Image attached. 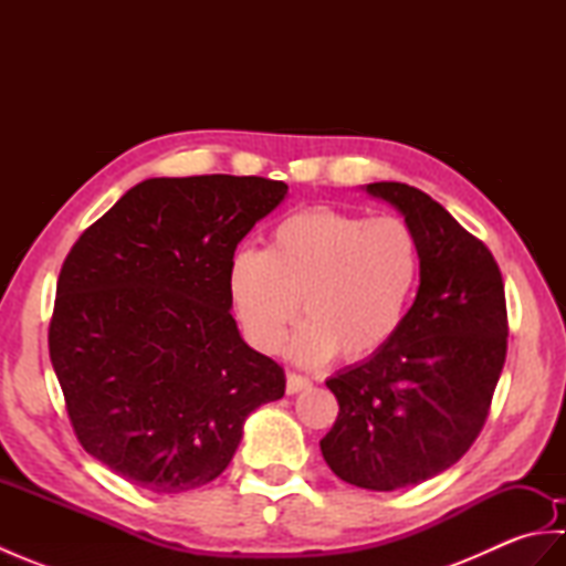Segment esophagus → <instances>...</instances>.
I'll return each instance as SVG.
<instances>
[{
  "label": "esophagus",
  "mask_w": 566,
  "mask_h": 566,
  "mask_svg": "<svg viewBox=\"0 0 566 566\" xmlns=\"http://www.w3.org/2000/svg\"><path fill=\"white\" fill-rule=\"evenodd\" d=\"M311 389V379L304 375H296V371H290L286 375V394H298Z\"/></svg>",
  "instance_id": "1"
}]
</instances>
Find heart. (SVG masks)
I'll return each mask as SVG.
<instances>
[{"instance_id":"heart-1","label":"heart","mask_w":566,"mask_h":566,"mask_svg":"<svg viewBox=\"0 0 566 566\" xmlns=\"http://www.w3.org/2000/svg\"><path fill=\"white\" fill-rule=\"evenodd\" d=\"M420 264L418 235L399 216L314 207L276 223L268 250H235L228 294L255 350H280L302 298L306 321L292 340L294 357L316 365L340 353L355 363L399 333Z\"/></svg>"}]
</instances>
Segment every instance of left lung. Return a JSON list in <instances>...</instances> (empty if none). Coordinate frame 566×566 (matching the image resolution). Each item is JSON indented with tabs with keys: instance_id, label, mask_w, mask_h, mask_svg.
<instances>
[{
	"instance_id": "8db88e82",
	"label": "left lung",
	"mask_w": 566,
	"mask_h": 566,
	"mask_svg": "<svg viewBox=\"0 0 566 566\" xmlns=\"http://www.w3.org/2000/svg\"><path fill=\"white\" fill-rule=\"evenodd\" d=\"M367 191L406 216L420 243V286L399 333L331 377L338 418L321 452L343 482L371 491L420 484L472 448L506 363L509 314L491 250L426 191Z\"/></svg>"
}]
</instances>
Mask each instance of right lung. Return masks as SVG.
Returning a JSON list of instances; mask_svg holds the SVG:
<instances>
[{
  "label": "right lung",
  "mask_w": 566,
  "mask_h": 566,
  "mask_svg": "<svg viewBox=\"0 0 566 566\" xmlns=\"http://www.w3.org/2000/svg\"><path fill=\"white\" fill-rule=\"evenodd\" d=\"M280 179L155 177L60 268L48 350L80 444L153 494L213 482L284 369L240 338L228 264L286 195Z\"/></svg>",
  "instance_id": "add662e5"
}]
</instances>
